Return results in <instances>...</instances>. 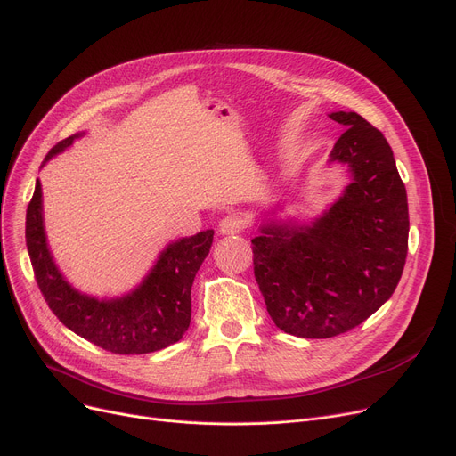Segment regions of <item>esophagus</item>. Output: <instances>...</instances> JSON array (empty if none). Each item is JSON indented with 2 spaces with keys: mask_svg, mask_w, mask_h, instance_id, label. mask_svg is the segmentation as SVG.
Here are the masks:
<instances>
[{
  "mask_svg": "<svg viewBox=\"0 0 456 456\" xmlns=\"http://www.w3.org/2000/svg\"><path fill=\"white\" fill-rule=\"evenodd\" d=\"M242 229H244V220L239 214L225 216L224 220L220 222V227H217V231H220V234H224V236L236 234V232H240Z\"/></svg>",
  "mask_w": 456,
  "mask_h": 456,
  "instance_id": "1",
  "label": "esophagus"
}]
</instances>
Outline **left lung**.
I'll return each mask as SVG.
<instances>
[{
	"label": "left lung",
	"instance_id": "left-lung-1",
	"mask_svg": "<svg viewBox=\"0 0 456 456\" xmlns=\"http://www.w3.org/2000/svg\"><path fill=\"white\" fill-rule=\"evenodd\" d=\"M328 164L350 175L338 201L307 224L266 220L253 244L255 280L273 324L305 339L360 326L397 289L408 253V200L389 143L355 111Z\"/></svg>",
	"mask_w": 456,
	"mask_h": 456
}]
</instances>
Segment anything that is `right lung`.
<instances>
[{"label": "right lung", "instance_id": "1", "mask_svg": "<svg viewBox=\"0 0 456 456\" xmlns=\"http://www.w3.org/2000/svg\"><path fill=\"white\" fill-rule=\"evenodd\" d=\"M77 132L45 158L69 149ZM214 231L179 239L158 255L143 281L117 298H96L74 289L57 268L48 248L43 188L37 181L26 214V244L35 280L48 307L69 330L113 354H151L181 341L191 319V285L210 251Z\"/></svg>", "mask_w": 456, "mask_h": 456}]
</instances>
